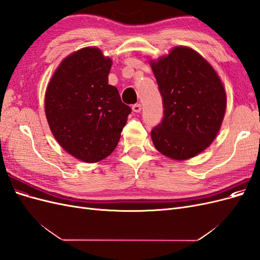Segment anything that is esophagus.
<instances>
[{
	"mask_svg": "<svg viewBox=\"0 0 260 260\" xmlns=\"http://www.w3.org/2000/svg\"><path fill=\"white\" fill-rule=\"evenodd\" d=\"M132 111L135 113H140L141 111H142V105L141 104H135L132 106Z\"/></svg>",
	"mask_w": 260,
	"mask_h": 260,
	"instance_id": "esophagus-1",
	"label": "esophagus"
}]
</instances>
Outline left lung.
<instances>
[{
    "instance_id": "obj_1",
    "label": "left lung",
    "mask_w": 260,
    "mask_h": 260,
    "mask_svg": "<svg viewBox=\"0 0 260 260\" xmlns=\"http://www.w3.org/2000/svg\"><path fill=\"white\" fill-rule=\"evenodd\" d=\"M164 102V119L152 132L155 148L168 158L186 160L214 142L226 108L224 85L200 53L175 46L149 59Z\"/></svg>"
}]
</instances>
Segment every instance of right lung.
Here are the masks:
<instances>
[{"instance_id": "add662e5", "label": "right lung", "mask_w": 260, "mask_h": 260, "mask_svg": "<svg viewBox=\"0 0 260 260\" xmlns=\"http://www.w3.org/2000/svg\"><path fill=\"white\" fill-rule=\"evenodd\" d=\"M112 58L88 46L60 61L46 86L44 109L55 140L75 158L98 162L111 155L131 108L108 84Z\"/></svg>"}]
</instances>
